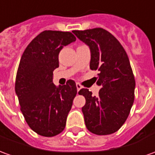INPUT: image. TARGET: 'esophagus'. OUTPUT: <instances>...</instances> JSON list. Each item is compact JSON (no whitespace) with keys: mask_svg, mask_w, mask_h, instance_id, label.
<instances>
[{"mask_svg":"<svg viewBox=\"0 0 155 155\" xmlns=\"http://www.w3.org/2000/svg\"><path fill=\"white\" fill-rule=\"evenodd\" d=\"M76 88H77V91H79L81 88H82V86L81 85V84H79V83H76Z\"/></svg>","mask_w":155,"mask_h":155,"instance_id":"1","label":"esophagus"}]
</instances>
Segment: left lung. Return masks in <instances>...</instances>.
<instances>
[{
	"label": "left lung",
	"instance_id": "obj_1",
	"mask_svg": "<svg viewBox=\"0 0 155 155\" xmlns=\"http://www.w3.org/2000/svg\"><path fill=\"white\" fill-rule=\"evenodd\" d=\"M73 33L90 48L91 70L99 71V96H92L88 89L79 91L85 98L82 107L85 126L97 135L113 134L125 123L134 104L135 80L129 59L118 40L105 29Z\"/></svg>",
	"mask_w": 155,
	"mask_h": 155
}]
</instances>
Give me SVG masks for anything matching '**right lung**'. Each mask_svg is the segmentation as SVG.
Listing matches in <instances>:
<instances>
[{
    "mask_svg": "<svg viewBox=\"0 0 155 155\" xmlns=\"http://www.w3.org/2000/svg\"><path fill=\"white\" fill-rule=\"evenodd\" d=\"M75 40L70 32L44 31L21 56L15 91L26 122L41 136L53 137L65 127L77 89L71 80L56 86L53 72L59 67L60 50Z\"/></svg>",
    "mask_w": 155,
    "mask_h": 155,
    "instance_id": "add662e5",
    "label": "right lung"
}]
</instances>
